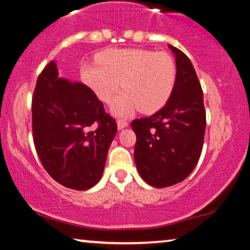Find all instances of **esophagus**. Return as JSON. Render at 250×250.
I'll return each instance as SVG.
<instances>
[{"instance_id":"esophagus-1","label":"esophagus","mask_w":250,"mask_h":250,"mask_svg":"<svg viewBox=\"0 0 250 250\" xmlns=\"http://www.w3.org/2000/svg\"><path fill=\"white\" fill-rule=\"evenodd\" d=\"M117 125H118V129H119V130H122V129H125V128H126V126L129 125L128 121H125V120H122V119H119V120L117 121Z\"/></svg>"}]
</instances>
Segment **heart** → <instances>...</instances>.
I'll list each match as a JSON object with an SVG mask.
<instances>
[{"instance_id":"heart-1","label":"heart","mask_w":250,"mask_h":250,"mask_svg":"<svg viewBox=\"0 0 250 250\" xmlns=\"http://www.w3.org/2000/svg\"><path fill=\"white\" fill-rule=\"evenodd\" d=\"M96 62L82 67V77L96 96L111 103L112 112L125 117L133 111L155 113L166 105L176 82V66L166 53L139 48H111L96 55Z\"/></svg>"}]
</instances>
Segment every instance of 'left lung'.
Wrapping results in <instances>:
<instances>
[{"instance_id":"1","label":"left lung","mask_w":250,"mask_h":250,"mask_svg":"<svg viewBox=\"0 0 250 250\" xmlns=\"http://www.w3.org/2000/svg\"><path fill=\"white\" fill-rule=\"evenodd\" d=\"M176 61V82L166 105L131 122L135 162L143 180L155 188L184 181L195 168L206 132L203 92L189 58L168 44Z\"/></svg>"}]
</instances>
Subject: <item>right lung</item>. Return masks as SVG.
<instances>
[{"mask_svg": "<svg viewBox=\"0 0 250 250\" xmlns=\"http://www.w3.org/2000/svg\"><path fill=\"white\" fill-rule=\"evenodd\" d=\"M117 130L91 88L59 77L55 61L44 67L32 98V133L42 166L56 182L77 191L98 184Z\"/></svg>", "mask_w": 250, "mask_h": 250, "instance_id": "right-lung-1", "label": "right lung"}]
</instances>
